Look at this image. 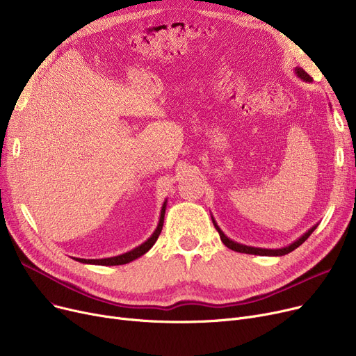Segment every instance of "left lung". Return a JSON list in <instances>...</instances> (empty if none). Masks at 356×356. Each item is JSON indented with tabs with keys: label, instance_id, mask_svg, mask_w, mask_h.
<instances>
[{
	"label": "left lung",
	"instance_id": "1",
	"mask_svg": "<svg viewBox=\"0 0 356 356\" xmlns=\"http://www.w3.org/2000/svg\"><path fill=\"white\" fill-rule=\"evenodd\" d=\"M294 73H296V76H297L298 79H302L303 82H309V83L313 82V79L309 76V74H307L302 67H294ZM211 218H212L213 225H215V228H216V231H218V234H219V236H220V241L223 242V245H227L229 250L236 251V252L252 254V255H266V257H282V255H286V254L294 251L297 247H300V245L303 244V242L312 235V232L317 228V225H319V223H316V225H313L309 231H306L300 238H297L296 241H293L290 245L283 247V248H275V250H274V248H257V247H250V245H244V244H239V242L232 241L231 238H228L225 234H223V231L219 228V225L216 223V220H215V218H213L212 213H211Z\"/></svg>",
	"mask_w": 356,
	"mask_h": 356
}]
</instances>
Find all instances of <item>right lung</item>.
<instances>
[{"label": "right lung", "instance_id": "add662e5", "mask_svg": "<svg viewBox=\"0 0 356 356\" xmlns=\"http://www.w3.org/2000/svg\"><path fill=\"white\" fill-rule=\"evenodd\" d=\"M165 208H167V199L163 202V207H161V211H160V218H159V223H157L154 232L152 234V236H149L147 241H144L141 245L133 248L131 251H127L124 254H120V255H115V257H109V258L85 259V258H74L73 257V259L79 261V263L92 264V266H122V264H128V263H131V261L140 258L141 255H144L145 252H148L149 250H152V247L156 244V241H157V238H159V235H160V232L163 229Z\"/></svg>", "mask_w": 356, "mask_h": 356}]
</instances>
